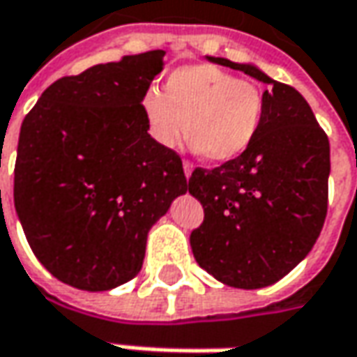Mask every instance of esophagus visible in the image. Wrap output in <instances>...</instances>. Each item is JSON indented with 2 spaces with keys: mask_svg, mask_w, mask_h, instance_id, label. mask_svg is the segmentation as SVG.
Segmentation results:
<instances>
[{
  "mask_svg": "<svg viewBox=\"0 0 357 357\" xmlns=\"http://www.w3.org/2000/svg\"><path fill=\"white\" fill-rule=\"evenodd\" d=\"M191 172H193V164L191 162H188V160H183V174H185V178L190 179Z\"/></svg>",
  "mask_w": 357,
  "mask_h": 357,
  "instance_id": "esophagus-1",
  "label": "esophagus"
}]
</instances>
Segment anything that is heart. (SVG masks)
<instances>
[{
    "label": "heart",
    "instance_id": "b5f03b06",
    "mask_svg": "<svg viewBox=\"0 0 357 357\" xmlns=\"http://www.w3.org/2000/svg\"><path fill=\"white\" fill-rule=\"evenodd\" d=\"M142 105L160 144L176 146L185 134L191 146L215 164L245 154L264 122L263 91L211 65L176 68L164 94L148 89Z\"/></svg>",
    "mask_w": 357,
    "mask_h": 357
}]
</instances>
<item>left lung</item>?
<instances>
[{"mask_svg": "<svg viewBox=\"0 0 357 357\" xmlns=\"http://www.w3.org/2000/svg\"><path fill=\"white\" fill-rule=\"evenodd\" d=\"M207 59L263 80L268 91L263 128L251 148L233 162L191 174L188 190L203 205V223L191 231V251L223 284L263 289L289 275L322 231L330 142L294 86L252 65Z\"/></svg>", "mask_w": 357, "mask_h": 357, "instance_id": "left-lung-1", "label": "left lung"}]
</instances>
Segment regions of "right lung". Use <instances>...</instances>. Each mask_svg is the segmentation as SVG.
<instances>
[{
	"instance_id": "obj_1",
	"label": "right lung",
	"mask_w": 357,
	"mask_h": 357,
	"mask_svg": "<svg viewBox=\"0 0 357 357\" xmlns=\"http://www.w3.org/2000/svg\"><path fill=\"white\" fill-rule=\"evenodd\" d=\"M166 51L55 80L19 132L13 202L39 263L80 290L142 268L148 231L188 191L181 158L148 134L142 98Z\"/></svg>"
}]
</instances>
